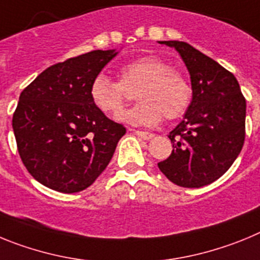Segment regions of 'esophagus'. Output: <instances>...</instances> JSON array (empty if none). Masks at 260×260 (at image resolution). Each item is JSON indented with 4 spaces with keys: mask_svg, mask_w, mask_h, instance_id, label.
<instances>
[{
    "mask_svg": "<svg viewBox=\"0 0 260 260\" xmlns=\"http://www.w3.org/2000/svg\"><path fill=\"white\" fill-rule=\"evenodd\" d=\"M135 134L138 135V137H141L142 139H144V141H150V139H152L155 135L152 134V133H148V132H141V130H134Z\"/></svg>",
    "mask_w": 260,
    "mask_h": 260,
    "instance_id": "esophagus-1",
    "label": "esophagus"
}]
</instances>
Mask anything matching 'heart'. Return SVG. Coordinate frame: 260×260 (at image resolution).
<instances>
[{
	"label": "heart",
	"instance_id": "obj_1",
	"mask_svg": "<svg viewBox=\"0 0 260 260\" xmlns=\"http://www.w3.org/2000/svg\"><path fill=\"white\" fill-rule=\"evenodd\" d=\"M119 80L96 75L89 84L88 95L96 109L104 114L119 113L135 91L139 104L118 116L119 121L134 126H153L165 119H176L185 113L192 98L189 80L180 71L156 56H146L119 69Z\"/></svg>",
	"mask_w": 260,
	"mask_h": 260
}]
</instances>
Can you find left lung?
<instances>
[{"mask_svg":"<svg viewBox=\"0 0 260 260\" xmlns=\"http://www.w3.org/2000/svg\"><path fill=\"white\" fill-rule=\"evenodd\" d=\"M180 53L191 79L192 100L169 133L171 156L157 164L182 187L210 185L228 171L245 142L246 100L238 80L215 59L183 41H158Z\"/></svg>","mask_w":260,"mask_h":260,"instance_id":"1","label":"left lung"}]
</instances>
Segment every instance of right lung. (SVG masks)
<instances>
[{
	"instance_id": "obj_1",
	"label": "right lung",
	"mask_w": 260,
	"mask_h": 260,
	"mask_svg": "<svg viewBox=\"0 0 260 260\" xmlns=\"http://www.w3.org/2000/svg\"><path fill=\"white\" fill-rule=\"evenodd\" d=\"M117 53L92 50L58 62L20 93L14 135L23 164L41 185L82 191L109 164L126 128L96 109L88 89Z\"/></svg>"
}]
</instances>
